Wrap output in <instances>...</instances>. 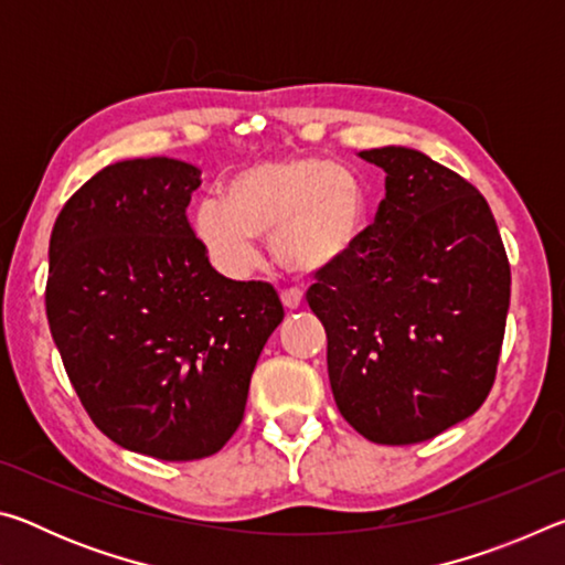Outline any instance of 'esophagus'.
<instances>
[{"label":"esophagus","mask_w":565,"mask_h":565,"mask_svg":"<svg viewBox=\"0 0 565 565\" xmlns=\"http://www.w3.org/2000/svg\"><path fill=\"white\" fill-rule=\"evenodd\" d=\"M281 303L289 311H296V309H301V306H303V296H301V291H294V289L281 291Z\"/></svg>","instance_id":"esophagus-1"}]
</instances>
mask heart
<instances>
[{
    "label": "heart",
    "instance_id": "obj_1",
    "mask_svg": "<svg viewBox=\"0 0 565 565\" xmlns=\"http://www.w3.org/2000/svg\"><path fill=\"white\" fill-rule=\"evenodd\" d=\"M194 232L228 276L254 271L259 236L271 234L284 269L323 274L353 256L369 232L366 186L323 157L259 161L228 179L226 199L209 196L196 206Z\"/></svg>",
    "mask_w": 565,
    "mask_h": 565
}]
</instances>
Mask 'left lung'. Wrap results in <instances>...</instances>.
I'll use <instances>...</instances> for the list:
<instances>
[{
    "instance_id": "1",
    "label": "left lung",
    "mask_w": 565,
    "mask_h": 565,
    "mask_svg": "<svg viewBox=\"0 0 565 565\" xmlns=\"http://www.w3.org/2000/svg\"><path fill=\"white\" fill-rule=\"evenodd\" d=\"M361 159L386 196L361 246L306 299L327 329L341 416L374 444L428 441L476 414L499 369L511 266L473 184L416 149Z\"/></svg>"
}]
</instances>
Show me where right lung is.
Wrapping results in <instances>:
<instances>
[{
  "label": "right lung",
  "mask_w": 565,
  "mask_h": 565,
  "mask_svg": "<svg viewBox=\"0 0 565 565\" xmlns=\"http://www.w3.org/2000/svg\"><path fill=\"white\" fill-rule=\"evenodd\" d=\"M202 169L104 167L56 216L46 319L94 426L159 461L216 454L242 424L266 339L284 319L266 281L209 264L186 218Z\"/></svg>",
  "instance_id": "1"
}]
</instances>
